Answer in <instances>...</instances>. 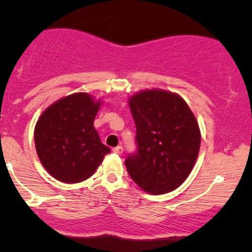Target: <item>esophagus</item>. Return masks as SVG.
I'll use <instances>...</instances> for the list:
<instances>
[{"label":"esophagus","instance_id":"esophagus-1","mask_svg":"<svg viewBox=\"0 0 252 252\" xmlns=\"http://www.w3.org/2000/svg\"><path fill=\"white\" fill-rule=\"evenodd\" d=\"M112 151H113L114 154L121 155V154H123V147H122V146H116V147H113V149H112Z\"/></svg>","mask_w":252,"mask_h":252}]
</instances>
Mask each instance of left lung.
I'll list each match as a JSON object with an SVG mask.
<instances>
[{"label": "left lung", "instance_id": "left-lung-1", "mask_svg": "<svg viewBox=\"0 0 252 252\" xmlns=\"http://www.w3.org/2000/svg\"><path fill=\"white\" fill-rule=\"evenodd\" d=\"M136 151L126 159L131 179L154 195L177 189L191 172L200 150L199 124L179 95L145 90L129 100Z\"/></svg>", "mask_w": 252, "mask_h": 252}]
</instances>
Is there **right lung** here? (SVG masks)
Wrapping results in <instances>:
<instances>
[{
	"label": "right lung",
	"mask_w": 252,
	"mask_h": 252,
	"mask_svg": "<svg viewBox=\"0 0 252 252\" xmlns=\"http://www.w3.org/2000/svg\"><path fill=\"white\" fill-rule=\"evenodd\" d=\"M100 105L88 94L77 93L58 100L40 116L34 130L37 156L60 182L88 179L111 152L94 128Z\"/></svg>",
	"instance_id": "1"
}]
</instances>
